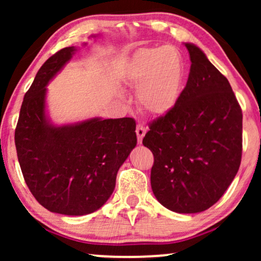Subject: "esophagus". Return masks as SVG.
I'll use <instances>...</instances> for the list:
<instances>
[{
	"instance_id": "34e87169",
	"label": "esophagus",
	"mask_w": 261,
	"mask_h": 261,
	"mask_svg": "<svg viewBox=\"0 0 261 261\" xmlns=\"http://www.w3.org/2000/svg\"><path fill=\"white\" fill-rule=\"evenodd\" d=\"M137 135H138V141L139 142H141L142 141V138L145 137V134H146V128L142 126V124H138L137 126Z\"/></svg>"
}]
</instances>
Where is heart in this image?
I'll list each match as a JSON object with an SVG mask.
<instances>
[{
	"instance_id": "heart-1",
	"label": "heart",
	"mask_w": 261,
	"mask_h": 261,
	"mask_svg": "<svg viewBox=\"0 0 261 261\" xmlns=\"http://www.w3.org/2000/svg\"><path fill=\"white\" fill-rule=\"evenodd\" d=\"M184 80L183 56L173 46L140 49L128 72V83L138 89L139 107L153 116L165 115L176 107Z\"/></svg>"
}]
</instances>
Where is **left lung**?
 <instances>
[{
	"mask_svg": "<svg viewBox=\"0 0 261 261\" xmlns=\"http://www.w3.org/2000/svg\"><path fill=\"white\" fill-rule=\"evenodd\" d=\"M191 66L179 101L148 124L142 144L154 156L151 187L174 213L215 204L237 176L242 154V110L229 82L201 48L185 44Z\"/></svg>",
	"mask_w": 261,
	"mask_h": 261,
	"instance_id": "obj_1",
	"label": "left lung"
}]
</instances>
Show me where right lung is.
I'll use <instances>...</instances> for the list:
<instances>
[{
	"mask_svg": "<svg viewBox=\"0 0 261 261\" xmlns=\"http://www.w3.org/2000/svg\"><path fill=\"white\" fill-rule=\"evenodd\" d=\"M76 48L46 60L24 94L15 129L17 159L32 195L52 213H94L115 189L120 166L137 146L135 120L101 117L57 127L46 119V85Z\"/></svg>",
	"mask_w": 261,
	"mask_h": 261,
	"instance_id": "right-lung-1",
	"label": "right lung"
}]
</instances>
